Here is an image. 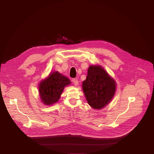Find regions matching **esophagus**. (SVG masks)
<instances>
[{
    "instance_id": "esophagus-1",
    "label": "esophagus",
    "mask_w": 154,
    "mask_h": 154,
    "mask_svg": "<svg viewBox=\"0 0 154 154\" xmlns=\"http://www.w3.org/2000/svg\"><path fill=\"white\" fill-rule=\"evenodd\" d=\"M73 82H74V85H75V86H77L78 85V84H79V81H78V80L77 79H73Z\"/></svg>"
}]
</instances>
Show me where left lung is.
Segmentation results:
<instances>
[{"instance_id":"8db88e82","label":"left lung","mask_w":154,"mask_h":154,"mask_svg":"<svg viewBox=\"0 0 154 154\" xmlns=\"http://www.w3.org/2000/svg\"><path fill=\"white\" fill-rule=\"evenodd\" d=\"M116 83L100 66H91L82 83V90L88 103L94 109L106 106L114 97Z\"/></svg>"}]
</instances>
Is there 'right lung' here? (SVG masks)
Masks as SVG:
<instances>
[{
  "label": "right lung",
  "instance_id": "add662e5",
  "mask_svg": "<svg viewBox=\"0 0 154 154\" xmlns=\"http://www.w3.org/2000/svg\"><path fill=\"white\" fill-rule=\"evenodd\" d=\"M70 80L57 71L53 72L39 84L40 98L46 106H51L59 100L64 87L69 85Z\"/></svg>",
  "mask_w": 154,
  "mask_h": 154
}]
</instances>
